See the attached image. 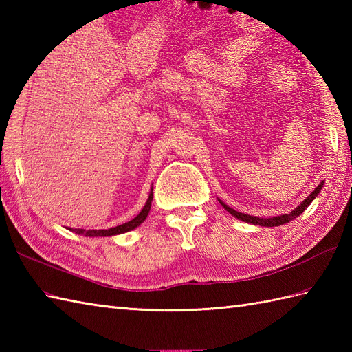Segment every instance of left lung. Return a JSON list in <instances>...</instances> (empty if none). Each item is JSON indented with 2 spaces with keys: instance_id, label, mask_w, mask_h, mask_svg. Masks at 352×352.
I'll return each mask as SVG.
<instances>
[{
  "instance_id": "8db88e82",
  "label": "left lung",
  "mask_w": 352,
  "mask_h": 352,
  "mask_svg": "<svg viewBox=\"0 0 352 352\" xmlns=\"http://www.w3.org/2000/svg\"><path fill=\"white\" fill-rule=\"evenodd\" d=\"M324 183L325 182H320L318 188L313 190L310 195L305 198L302 203L298 206L296 208H294V210H292L290 213H284V214H280V216H271V218H258V216H251V214H245V213H241V212H236L234 208L228 207L226 203H223L222 199L218 198V201H219L221 206L226 208V210L230 214H233L234 218H237L239 221H243L246 223H252V226H260V227H280V226H283V223H287L290 221H294L295 218H298V216H300L305 210V208H307L311 204V201L319 195V192L322 190V188H324Z\"/></svg>"
}]
</instances>
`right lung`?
Listing matches in <instances>:
<instances>
[{"instance_id": "add662e5", "label": "right lung", "mask_w": 352, "mask_h": 352, "mask_svg": "<svg viewBox=\"0 0 352 352\" xmlns=\"http://www.w3.org/2000/svg\"><path fill=\"white\" fill-rule=\"evenodd\" d=\"M151 201H153V188H151V192H149L146 203H145L144 208L140 210V213L136 216V218H133L131 221L122 223V226H118V227L109 228V230H83V228H68V230L74 231L76 234L87 236V237H109V236H118V234L129 233V231L138 228L140 223L146 219L149 210H151Z\"/></svg>"}]
</instances>
